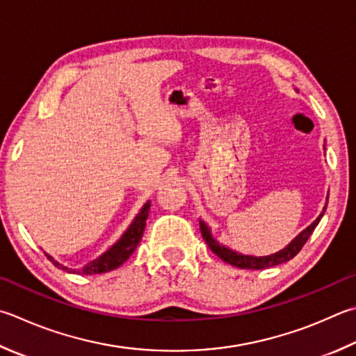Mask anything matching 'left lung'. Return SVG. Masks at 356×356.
<instances>
[{
    "label": "left lung",
    "mask_w": 356,
    "mask_h": 356,
    "mask_svg": "<svg viewBox=\"0 0 356 356\" xmlns=\"http://www.w3.org/2000/svg\"><path fill=\"white\" fill-rule=\"evenodd\" d=\"M328 200V197H327ZM327 210V204L324 207V210H322L321 215L316 218V221H313V224H309L305 230H302L299 235H297L293 241H291L285 249H282L279 252H275L273 255H266V257H254V255H244L240 254V252H235L229 248H225L221 243H218L215 238L211 236V232L210 227L207 225L204 221H200L199 219V225H200V234H202L205 243L209 244V248L215 252V254L221 258L222 261L229 263V264H234L236 268H241V269H266L270 266H277V264H282V263H286L289 261L291 258H294L297 254H299L300 249L303 248V244L308 241L309 235L313 234L314 229L318 227L319 221L324 216V211Z\"/></svg>",
    "instance_id": "1"
}]
</instances>
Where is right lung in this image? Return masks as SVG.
<instances>
[{"mask_svg":"<svg viewBox=\"0 0 356 356\" xmlns=\"http://www.w3.org/2000/svg\"><path fill=\"white\" fill-rule=\"evenodd\" d=\"M149 207H151V200L143 205V209L140 210L137 218L134 219V222L129 225V229L124 232L118 241H116L111 249L104 252L101 257L96 258V260L90 261L87 266H83L82 269H70L67 266H63L59 261H56L53 257H49V261H53L54 266L59 269L67 270V273H76V274H83V275H93V274H104L108 273V270H113L116 268H120L122 263H124L129 257L134 254V250L137 249V245L140 244L141 236H143V232L146 227V219L149 216Z\"/></svg>","mask_w":356,"mask_h":356,"instance_id":"add662e5","label":"right lung"}]
</instances>
